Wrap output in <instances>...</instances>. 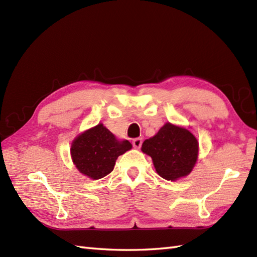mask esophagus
I'll return each mask as SVG.
<instances>
[{
	"label": "esophagus",
	"mask_w": 257,
	"mask_h": 257,
	"mask_svg": "<svg viewBox=\"0 0 257 257\" xmlns=\"http://www.w3.org/2000/svg\"><path fill=\"white\" fill-rule=\"evenodd\" d=\"M133 145H134V148H135V149H139L140 147H141V145H143V139H141V138H136V139H134Z\"/></svg>",
	"instance_id": "34e87169"
}]
</instances>
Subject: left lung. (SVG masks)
Returning a JSON list of instances; mask_svg holds the SVG:
<instances>
[{"label": "left lung", "mask_w": 257, "mask_h": 257, "mask_svg": "<svg viewBox=\"0 0 257 257\" xmlns=\"http://www.w3.org/2000/svg\"><path fill=\"white\" fill-rule=\"evenodd\" d=\"M141 151L151 157L157 173L168 181L189 176L199 156V143L188 128L167 122L154 137L144 141Z\"/></svg>", "instance_id": "8db88e82"}]
</instances>
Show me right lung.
<instances>
[{
    "instance_id": "right-lung-1",
    "label": "right lung",
    "mask_w": 257,
    "mask_h": 257,
    "mask_svg": "<svg viewBox=\"0 0 257 257\" xmlns=\"http://www.w3.org/2000/svg\"><path fill=\"white\" fill-rule=\"evenodd\" d=\"M132 148L128 140L117 139L105 125L98 123L73 140L70 157L80 173L98 180L110 173L118 157Z\"/></svg>"
}]
</instances>
